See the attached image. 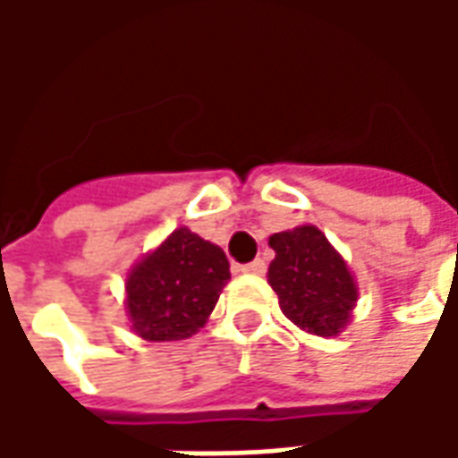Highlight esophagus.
I'll use <instances>...</instances> for the list:
<instances>
[{"label":"esophagus","mask_w":458,"mask_h":458,"mask_svg":"<svg viewBox=\"0 0 458 458\" xmlns=\"http://www.w3.org/2000/svg\"><path fill=\"white\" fill-rule=\"evenodd\" d=\"M265 269H267V265H265V259H252V262H248V265H242V272H248V275H265Z\"/></svg>","instance_id":"1"}]
</instances>
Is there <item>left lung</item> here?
Segmentation results:
<instances>
[{
  "label": "left lung",
  "instance_id": "obj_1",
  "mask_svg": "<svg viewBox=\"0 0 458 458\" xmlns=\"http://www.w3.org/2000/svg\"><path fill=\"white\" fill-rule=\"evenodd\" d=\"M275 259L267 282L284 317L314 336H338L353 314L358 287L345 259L317 225H299L269 238Z\"/></svg>",
  "mask_w": 458,
  "mask_h": 458
}]
</instances>
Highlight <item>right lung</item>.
Listing matches in <instances>:
<instances>
[{
  "label": "right lung",
  "instance_id": "right-lung-1",
  "mask_svg": "<svg viewBox=\"0 0 458 458\" xmlns=\"http://www.w3.org/2000/svg\"><path fill=\"white\" fill-rule=\"evenodd\" d=\"M230 279L225 252L176 228L127 275V317L144 341H181L206 327Z\"/></svg>",
  "mask_w": 458,
  "mask_h": 458
}]
</instances>
